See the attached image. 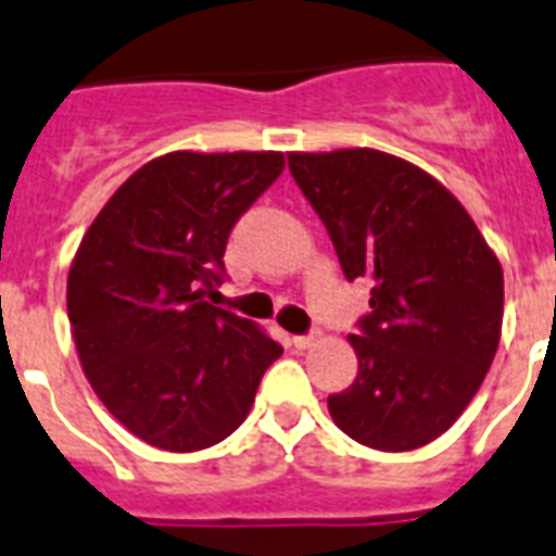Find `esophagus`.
I'll return each mask as SVG.
<instances>
[{
	"mask_svg": "<svg viewBox=\"0 0 556 556\" xmlns=\"http://www.w3.org/2000/svg\"><path fill=\"white\" fill-rule=\"evenodd\" d=\"M314 342H317V337H314V333H293L291 337L293 349H311Z\"/></svg>",
	"mask_w": 556,
	"mask_h": 556,
	"instance_id": "esophagus-1",
	"label": "esophagus"
}]
</instances>
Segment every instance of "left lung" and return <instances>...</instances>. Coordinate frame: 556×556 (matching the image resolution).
<instances>
[{
  "label": "left lung",
  "instance_id": "obj_1",
  "mask_svg": "<svg viewBox=\"0 0 556 556\" xmlns=\"http://www.w3.org/2000/svg\"><path fill=\"white\" fill-rule=\"evenodd\" d=\"M349 282H371L351 345L359 368L328 396L333 422L368 448L410 451L466 410L497 354L503 268L434 176L391 153H288Z\"/></svg>",
  "mask_w": 556,
  "mask_h": 556
}]
</instances>
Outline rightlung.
<instances>
[{
    "label": "right lung",
    "mask_w": 556,
    "mask_h": 556,
    "mask_svg": "<svg viewBox=\"0 0 556 556\" xmlns=\"http://www.w3.org/2000/svg\"><path fill=\"white\" fill-rule=\"evenodd\" d=\"M282 153H165L99 211L67 274V319L90 386L130 434L200 451L233 434L282 345L211 305L233 225Z\"/></svg>",
    "instance_id": "add662e5"
}]
</instances>
